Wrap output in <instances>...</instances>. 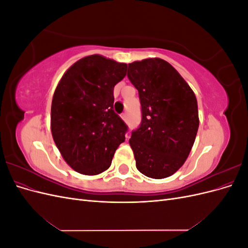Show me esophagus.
<instances>
[{"instance_id":"1","label":"esophagus","mask_w":248,"mask_h":248,"mask_svg":"<svg viewBox=\"0 0 248 248\" xmlns=\"http://www.w3.org/2000/svg\"><path fill=\"white\" fill-rule=\"evenodd\" d=\"M121 118H122V120H123L124 122H126V121H127V115H126V114H123V115L121 116Z\"/></svg>"}]
</instances>
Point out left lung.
Instances as JSON below:
<instances>
[{
    "label": "left lung",
    "mask_w": 248,
    "mask_h": 248,
    "mask_svg": "<svg viewBox=\"0 0 248 248\" xmlns=\"http://www.w3.org/2000/svg\"><path fill=\"white\" fill-rule=\"evenodd\" d=\"M127 77L141 104V124L129 140L137 169L149 178H168L183 166L196 140V95L174 67L159 58L128 64Z\"/></svg>",
    "instance_id": "1"
}]
</instances>
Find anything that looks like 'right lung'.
<instances>
[{
	"label": "right lung",
	"instance_id": "add662e5",
	"mask_svg": "<svg viewBox=\"0 0 248 248\" xmlns=\"http://www.w3.org/2000/svg\"><path fill=\"white\" fill-rule=\"evenodd\" d=\"M127 64L101 55L71 65L55 90L50 109L51 136L66 163L82 175L107 170L127 126L112 109L114 87Z\"/></svg>",
	"mask_w": 248,
	"mask_h": 248
}]
</instances>
